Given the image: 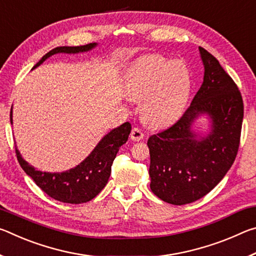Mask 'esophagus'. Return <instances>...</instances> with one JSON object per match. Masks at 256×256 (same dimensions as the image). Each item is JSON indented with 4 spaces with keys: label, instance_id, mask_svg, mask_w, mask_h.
<instances>
[{
    "label": "esophagus",
    "instance_id": "obj_1",
    "mask_svg": "<svg viewBox=\"0 0 256 256\" xmlns=\"http://www.w3.org/2000/svg\"><path fill=\"white\" fill-rule=\"evenodd\" d=\"M130 136H131L133 141H140V140H142V138H144V132H142V130L138 128H134L131 131Z\"/></svg>",
    "mask_w": 256,
    "mask_h": 256
}]
</instances>
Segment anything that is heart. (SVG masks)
<instances>
[{
    "label": "heart",
    "instance_id": "obj_1",
    "mask_svg": "<svg viewBox=\"0 0 256 256\" xmlns=\"http://www.w3.org/2000/svg\"><path fill=\"white\" fill-rule=\"evenodd\" d=\"M125 92L142 102V118L154 128H164L180 118L188 102L192 78L182 60L148 54L138 58L124 79Z\"/></svg>",
    "mask_w": 256,
    "mask_h": 256
}]
</instances>
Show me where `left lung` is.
Wrapping results in <instances>:
<instances>
[{
    "instance_id": "obj_1",
    "label": "left lung",
    "mask_w": 256,
    "mask_h": 256,
    "mask_svg": "<svg viewBox=\"0 0 256 256\" xmlns=\"http://www.w3.org/2000/svg\"><path fill=\"white\" fill-rule=\"evenodd\" d=\"M198 50L204 66L201 88L172 126L148 140L150 188L175 206L192 203L214 190L235 162L240 140L244 105L240 90L214 55L202 47ZM201 114L212 120L206 136L192 130Z\"/></svg>"
}]
</instances>
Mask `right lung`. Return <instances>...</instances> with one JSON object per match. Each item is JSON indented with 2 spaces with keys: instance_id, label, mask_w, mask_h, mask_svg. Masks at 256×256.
<instances>
[{
  "instance_id": "right-lung-1",
  "label": "right lung",
  "mask_w": 256,
  "mask_h": 256,
  "mask_svg": "<svg viewBox=\"0 0 256 256\" xmlns=\"http://www.w3.org/2000/svg\"><path fill=\"white\" fill-rule=\"evenodd\" d=\"M96 46L97 42L84 46L56 47L42 56L40 62L32 68V70L54 54L84 53L92 50ZM10 120L12 124V107ZM131 128V124L128 122L112 128L99 141V144L94 146V149L84 162H81L74 168L62 172H48L36 170L22 158L16 146V158L26 174L32 177L37 186H40L47 196L60 202L79 204L92 200L105 188L110 176L112 162L120 146L126 144Z\"/></svg>"
}]
</instances>
